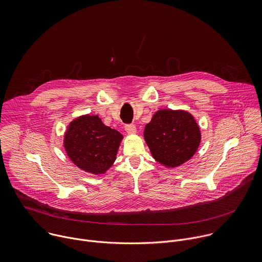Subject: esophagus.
<instances>
[{
	"label": "esophagus",
	"instance_id": "esophagus-1",
	"mask_svg": "<svg viewBox=\"0 0 262 262\" xmlns=\"http://www.w3.org/2000/svg\"><path fill=\"white\" fill-rule=\"evenodd\" d=\"M125 130L127 133H130V134H133L136 132V126L134 124H127L125 126Z\"/></svg>",
	"mask_w": 262,
	"mask_h": 262
}]
</instances>
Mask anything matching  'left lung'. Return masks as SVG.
I'll return each instance as SVG.
<instances>
[{
    "label": "left lung",
    "instance_id": "obj_1",
    "mask_svg": "<svg viewBox=\"0 0 262 262\" xmlns=\"http://www.w3.org/2000/svg\"><path fill=\"white\" fill-rule=\"evenodd\" d=\"M143 135L155 160L166 167H177L190 160L201 138L192 115L171 110L157 112Z\"/></svg>",
    "mask_w": 262,
    "mask_h": 262
}]
</instances>
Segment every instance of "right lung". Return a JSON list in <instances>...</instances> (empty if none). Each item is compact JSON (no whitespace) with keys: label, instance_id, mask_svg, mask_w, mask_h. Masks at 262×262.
Listing matches in <instances>:
<instances>
[{"label":"right lung","instance_id":"1","mask_svg":"<svg viewBox=\"0 0 262 262\" xmlns=\"http://www.w3.org/2000/svg\"><path fill=\"white\" fill-rule=\"evenodd\" d=\"M123 135L104 125L98 116H82L72 121L64 146L71 161L94 174L105 172L115 162Z\"/></svg>","mask_w":262,"mask_h":262}]
</instances>
